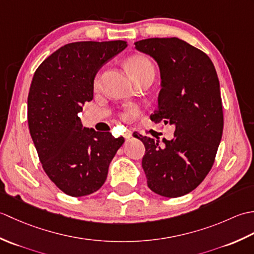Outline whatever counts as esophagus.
I'll return each instance as SVG.
<instances>
[{
  "label": "esophagus",
  "mask_w": 254,
  "mask_h": 254,
  "mask_svg": "<svg viewBox=\"0 0 254 254\" xmlns=\"http://www.w3.org/2000/svg\"><path fill=\"white\" fill-rule=\"evenodd\" d=\"M132 135H133V132H132L131 130H127L126 132H124V134H123L124 138H127V139L131 138V137H132Z\"/></svg>",
  "instance_id": "obj_1"
}]
</instances>
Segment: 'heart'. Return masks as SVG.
Listing matches in <instances>:
<instances>
[{
    "mask_svg": "<svg viewBox=\"0 0 254 254\" xmlns=\"http://www.w3.org/2000/svg\"><path fill=\"white\" fill-rule=\"evenodd\" d=\"M127 67L130 69L133 78L138 80L144 76H146L147 74L154 73V65L148 59L144 56H133L127 61ZM100 75L97 74L95 78V85L99 84ZM127 115H124V118H127Z\"/></svg>",
    "mask_w": 254,
    "mask_h": 254,
    "instance_id": "1",
    "label": "heart"
}]
</instances>
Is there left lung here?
Instances as JSON below:
<instances>
[{
	"label": "left lung",
	"mask_w": 254,
	"mask_h": 254,
	"mask_svg": "<svg viewBox=\"0 0 254 254\" xmlns=\"http://www.w3.org/2000/svg\"><path fill=\"white\" fill-rule=\"evenodd\" d=\"M135 49L152 57L160 72L155 122L175 126L174 138L159 141L135 135L145 146L142 167L147 186L165 197L193 191L214 164L223 135L219 80L212 60L179 38H149Z\"/></svg>",
	"instance_id": "1"
}]
</instances>
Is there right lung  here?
I'll list each match as a JSON object with an SVG mask.
<instances>
[{
    "instance_id": "right-lung-1",
    "label": "right lung",
    "mask_w": 254,
    "mask_h": 254,
    "mask_svg": "<svg viewBox=\"0 0 254 254\" xmlns=\"http://www.w3.org/2000/svg\"><path fill=\"white\" fill-rule=\"evenodd\" d=\"M127 47L126 41H79L61 47L36 69L27 118L42 168L67 195L84 196L104 185L124 138L83 127L78 117L94 96L100 67Z\"/></svg>"
}]
</instances>
